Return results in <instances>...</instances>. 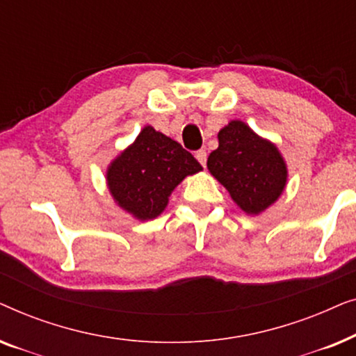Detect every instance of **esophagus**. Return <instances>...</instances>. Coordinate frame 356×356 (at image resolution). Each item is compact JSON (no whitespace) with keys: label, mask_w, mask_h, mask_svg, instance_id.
<instances>
[{"label":"esophagus","mask_w":356,"mask_h":356,"mask_svg":"<svg viewBox=\"0 0 356 356\" xmlns=\"http://www.w3.org/2000/svg\"><path fill=\"white\" fill-rule=\"evenodd\" d=\"M196 159H197V162L202 165V167H206V162H207V152H206V150H204V149L197 150Z\"/></svg>","instance_id":"34e87169"}]
</instances>
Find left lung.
Listing matches in <instances>:
<instances>
[{
  "mask_svg": "<svg viewBox=\"0 0 356 356\" xmlns=\"http://www.w3.org/2000/svg\"><path fill=\"white\" fill-rule=\"evenodd\" d=\"M217 138L218 147L207 159L209 172L243 212L259 216L284 193L289 179L285 159L274 143L241 120H232Z\"/></svg>",
  "mask_w": 356,
  "mask_h": 356,
  "instance_id": "1",
  "label": "left lung"
}]
</instances>
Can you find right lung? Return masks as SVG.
Listing matches in <instances>:
<instances>
[{"mask_svg": "<svg viewBox=\"0 0 356 356\" xmlns=\"http://www.w3.org/2000/svg\"><path fill=\"white\" fill-rule=\"evenodd\" d=\"M202 167L181 144L144 126L106 168V186L115 204L138 220H152L168 206L173 189Z\"/></svg>", "mask_w": 356, "mask_h": 356, "instance_id": "add662e5", "label": "right lung"}]
</instances>
